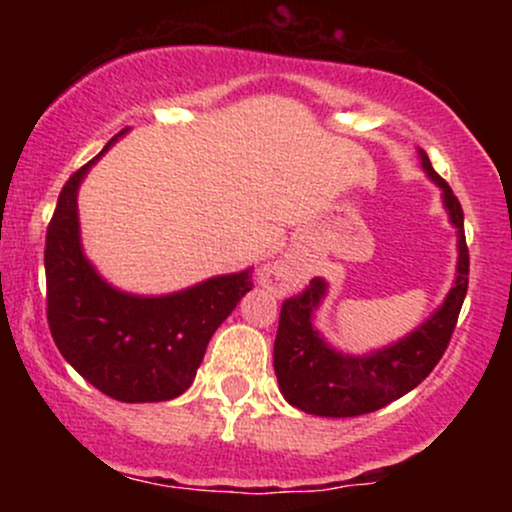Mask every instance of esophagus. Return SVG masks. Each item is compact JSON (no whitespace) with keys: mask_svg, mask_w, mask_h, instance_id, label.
Listing matches in <instances>:
<instances>
[{"mask_svg":"<svg viewBox=\"0 0 512 512\" xmlns=\"http://www.w3.org/2000/svg\"><path fill=\"white\" fill-rule=\"evenodd\" d=\"M301 276V267L291 260H276L260 269V284L269 289H286Z\"/></svg>","mask_w":512,"mask_h":512,"instance_id":"obj_1","label":"esophagus"}]
</instances>
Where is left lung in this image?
Listing matches in <instances>:
<instances>
[{
  "mask_svg": "<svg viewBox=\"0 0 512 512\" xmlns=\"http://www.w3.org/2000/svg\"><path fill=\"white\" fill-rule=\"evenodd\" d=\"M419 158L428 180L443 192V207L457 231L452 289L431 317L407 337L363 356L334 349L313 325L315 310L327 296V281L322 276H315L301 296L284 301L274 342V373L286 402L305 414L344 419L383 409L428 378L448 349L469 281L464 214L448 182L433 170L426 151L419 149Z\"/></svg>",
  "mask_w": 512,
  "mask_h": 512,
  "instance_id": "left-lung-1",
  "label": "left lung"
}]
</instances>
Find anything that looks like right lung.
<instances>
[{"label": "right lung", "instance_id": "1", "mask_svg": "<svg viewBox=\"0 0 512 512\" xmlns=\"http://www.w3.org/2000/svg\"><path fill=\"white\" fill-rule=\"evenodd\" d=\"M62 187L45 240L52 339L81 378L117 402H168L195 380L211 334L252 289V269L211 276L195 286L139 296L115 289L81 245L79 187L105 151Z\"/></svg>", "mask_w": 512, "mask_h": 512}]
</instances>
